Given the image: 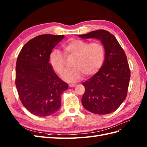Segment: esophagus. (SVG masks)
Wrapping results in <instances>:
<instances>
[{"mask_svg": "<svg viewBox=\"0 0 147 147\" xmlns=\"http://www.w3.org/2000/svg\"><path fill=\"white\" fill-rule=\"evenodd\" d=\"M76 85H77V84H75V83H71V84H69V87H70V88H74L75 86H76Z\"/></svg>", "mask_w": 147, "mask_h": 147, "instance_id": "34e87169", "label": "esophagus"}]
</instances>
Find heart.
<instances>
[{"instance_id": "heart-1", "label": "heart", "mask_w": 147, "mask_h": 147, "mask_svg": "<svg viewBox=\"0 0 147 147\" xmlns=\"http://www.w3.org/2000/svg\"><path fill=\"white\" fill-rule=\"evenodd\" d=\"M66 57H74V68L65 74V60L58 50H53L49 56V61L55 72L69 82L80 80L85 75L90 77L98 72L103 64L105 56L104 46L99 42L89 43L82 39H71L62 45Z\"/></svg>"}]
</instances>
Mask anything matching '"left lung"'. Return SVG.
I'll list each match as a JSON object with an SVG mask.
<instances>
[{
  "label": "left lung",
  "mask_w": 147,
  "mask_h": 147,
  "mask_svg": "<svg viewBox=\"0 0 147 147\" xmlns=\"http://www.w3.org/2000/svg\"><path fill=\"white\" fill-rule=\"evenodd\" d=\"M78 36L100 40L105 52L100 70L83 83L85 91L82 99V105L93 113H112L127 96L131 72L126 55L117 38L107 30L99 29Z\"/></svg>",
  "instance_id": "8db88e82"
}]
</instances>
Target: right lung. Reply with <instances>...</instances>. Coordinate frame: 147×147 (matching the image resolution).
<instances>
[{"instance_id": "right-lung-1", "label": "right lung", "mask_w": 147, "mask_h": 147, "mask_svg": "<svg viewBox=\"0 0 147 147\" xmlns=\"http://www.w3.org/2000/svg\"><path fill=\"white\" fill-rule=\"evenodd\" d=\"M64 35H40L30 40L18 56L15 84L21 103L30 113L47 117L61 106V95L68 84L58 77L49 63L52 50Z\"/></svg>"}]
</instances>
